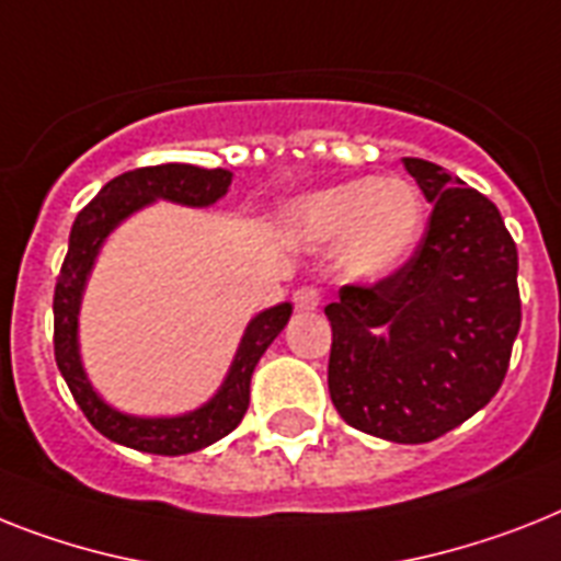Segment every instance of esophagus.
I'll return each instance as SVG.
<instances>
[{
  "mask_svg": "<svg viewBox=\"0 0 561 561\" xmlns=\"http://www.w3.org/2000/svg\"><path fill=\"white\" fill-rule=\"evenodd\" d=\"M291 300H295V307L298 309H318V304H321V289L312 284L298 286V289H295V298Z\"/></svg>",
  "mask_w": 561,
  "mask_h": 561,
  "instance_id": "1",
  "label": "esophagus"
}]
</instances>
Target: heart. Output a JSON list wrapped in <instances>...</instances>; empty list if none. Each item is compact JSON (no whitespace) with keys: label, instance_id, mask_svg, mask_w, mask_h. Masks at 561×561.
Masks as SVG:
<instances>
[{"label":"heart","instance_id":"heart-1","mask_svg":"<svg viewBox=\"0 0 561 561\" xmlns=\"http://www.w3.org/2000/svg\"><path fill=\"white\" fill-rule=\"evenodd\" d=\"M284 231L295 243L335 247L350 277L375 280L407 261L424 226V201L404 178H358L318 188L286 206Z\"/></svg>","mask_w":561,"mask_h":561}]
</instances>
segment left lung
Masks as SVG:
<instances>
[{
    "label": "left lung",
    "mask_w": 561,
    "mask_h": 561,
    "mask_svg": "<svg viewBox=\"0 0 561 561\" xmlns=\"http://www.w3.org/2000/svg\"><path fill=\"white\" fill-rule=\"evenodd\" d=\"M433 211L413 254L375 284H346L332 323L330 396L350 427L424 444L502 387L519 335V252L496 203L442 165L404 157ZM378 329H387L381 336Z\"/></svg>",
    "instance_id": "obj_1"
}]
</instances>
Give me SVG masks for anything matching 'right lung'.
<instances>
[{
  "label": "right lung",
  "mask_w": 561,
  "mask_h": 561,
  "mask_svg": "<svg viewBox=\"0 0 561 561\" xmlns=\"http://www.w3.org/2000/svg\"><path fill=\"white\" fill-rule=\"evenodd\" d=\"M229 186L231 171L226 169H197V165L186 163L142 165V169L125 171L105 183L103 192L96 194L73 220L68 254H65L57 289H54V355H57V367L73 401L80 404L94 430H100L111 442L142 453H154V456H186V453L215 444L217 438L229 436L247 415L254 364L261 360L266 346L289 321V304L266 309L249 323L220 392L201 410L180 415V419H134V415L111 410L108 404H103V398L91 390V383L82 373L80 346H77V312H80L82 286H85L88 272L94 266L96 252L108 238V231L123 217L157 197L183 203V206H208L217 197H224Z\"/></svg>",
  "instance_id": "obj_1"
}]
</instances>
